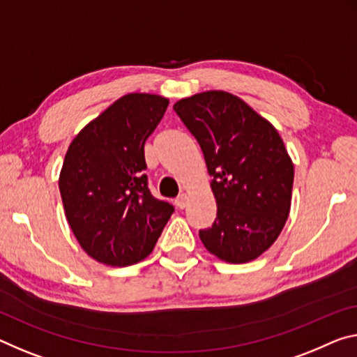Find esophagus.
<instances>
[{"label":"esophagus","instance_id":"esophagus-1","mask_svg":"<svg viewBox=\"0 0 357 357\" xmlns=\"http://www.w3.org/2000/svg\"><path fill=\"white\" fill-rule=\"evenodd\" d=\"M174 203H176V206H178L179 209L185 208V206H188V195H185V194L178 195V199L174 200Z\"/></svg>","mask_w":357,"mask_h":357}]
</instances>
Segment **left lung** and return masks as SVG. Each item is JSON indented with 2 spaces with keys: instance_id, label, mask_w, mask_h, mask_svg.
Instances as JSON below:
<instances>
[{
  "instance_id": "1",
  "label": "left lung",
  "mask_w": 357,
  "mask_h": 357,
  "mask_svg": "<svg viewBox=\"0 0 357 357\" xmlns=\"http://www.w3.org/2000/svg\"><path fill=\"white\" fill-rule=\"evenodd\" d=\"M173 107L213 176L218 218L200 230L202 243L224 262H251L276 241L291 211L294 163L280 133L224 90L195 93Z\"/></svg>"
}]
</instances>
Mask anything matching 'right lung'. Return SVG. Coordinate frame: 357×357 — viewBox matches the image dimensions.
Segmentation results:
<instances>
[{"instance_id":"obj_1","label":"right lung","mask_w":357,"mask_h":357,"mask_svg":"<svg viewBox=\"0 0 357 357\" xmlns=\"http://www.w3.org/2000/svg\"><path fill=\"white\" fill-rule=\"evenodd\" d=\"M168 98L127 93L90 121L66 151L59 188L65 216L90 257L127 267L149 256L173 214L148 189L144 143Z\"/></svg>"}]
</instances>
